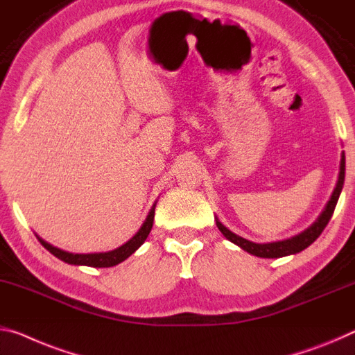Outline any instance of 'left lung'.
I'll return each instance as SVG.
<instances>
[{"instance_id":"obj_1","label":"left lung","mask_w":355,"mask_h":355,"mask_svg":"<svg viewBox=\"0 0 355 355\" xmlns=\"http://www.w3.org/2000/svg\"><path fill=\"white\" fill-rule=\"evenodd\" d=\"M345 171H346V161H345V153H343L341 162H340L338 182H336L334 193H331V196H330V200L327 202V205H325V208L322 210V213H320L316 221H314L311 226L303 230V232H300L299 235H294V237L286 239V240L272 241V243H254V241H250L243 237H240V235H237V234H234L232 230H229L221 221H219L218 218H216V226L229 241H232L234 245L240 246L241 250H245L246 252H250V254H252V256L275 259V257H284L289 254H297V252H300L305 248H308V246L311 245L320 234H322V230L329 224L330 218L335 211L336 202H338V199H340L343 184H345Z\"/></svg>"}]
</instances>
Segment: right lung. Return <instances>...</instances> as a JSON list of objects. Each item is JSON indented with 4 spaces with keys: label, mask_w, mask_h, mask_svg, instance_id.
I'll list each match as a JSON object with an SVG mask.
<instances>
[{
    "label": "right lung",
    "mask_w": 355,
    "mask_h": 355,
    "mask_svg": "<svg viewBox=\"0 0 355 355\" xmlns=\"http://www.w3.org/2000/svg\"><path fill=\"white\" fill-rule=\"evenodd\" d=\"M155 207H156V202L153 204V207H151V210L148 213L147 219L144 221L142 227L137 230V234L134 235L131 240H128L125 245L118 246L116 250H112L107 252H88V254H76V252H69V251L56 248V246L50 245L49 241L42 240L39 235H36V237L39 241H41V245L44 246V248L52 252L55 257H58L60 261L71 263V266H87V267H96V268L114 267V266H116V263H120L125 261V259H128L132 254V252H136L140 246L144 245V241L147 240L150 230H151V227H153Z\"/></svg>",
    "instance_id": "obj_1"
}]
</instances>
